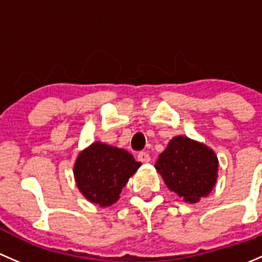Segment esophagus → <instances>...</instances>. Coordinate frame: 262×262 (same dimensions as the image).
Masks as SVG:
<instances>
[{"instance_id": "1", "label": "esophagus", "mask_w": 262, "mask_h": 262, "mask_svg": "<svg viewBox=\"0 0 262 262\" xmlns=\"http://www.w3.org/2000/svg\"><path fill=\"white\" fill-rule=\"evenodd\" d=\"M137 160L141 161V163H149L150 155L146 152V151H140V152L137 154Z\"/></svg>"}]
</instances>
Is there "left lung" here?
Here are the masks:
<instances>
[{"label":"left lung","instance_id":"8db88e82","mask_svg":"<svg viewBox=\"0 0 262 262\" xmlns=\"http://www.w3.org/2000/svg\"><path fill=\"white\" fill-rule=\"evenodd\" d=\"M166 187L195 203L211 193L217 179L218 160L209 147L184 136H177L159 155L155 164Z\"/></svg>","mask_w":262,"mask_h":262}]
</instances>
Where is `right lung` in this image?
Masks as SVG:
<instances>
[{"label":"right lung","instance_id":"obj_1","mask_svg":"<svg viewBox=\"0 0 262 262\" xmlns=\"http://www.w3.org/2000/svg\"><path fill=\"white\" fill-rule=\"evenodd\" d=\"M140 165L141 163L126 150L94 142L78 156L74 165L75 182L92 203L111 206L118 201L128 178Z\"/></svg>","mask_w":262,"mask_h":262}]
</instances>
